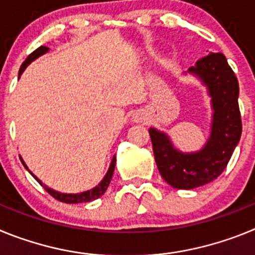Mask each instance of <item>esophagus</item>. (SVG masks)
Here are the masks:
<instances>
[{
	"label": "esophagus",
	"mask_w": 255,
	"mask_h": 255,
	"mask_svg": "<svg viewBox=\"0 0 255 255\" xmlns=\"http://www.w3.org/2000/svg\"><path fill=\"white\" fill-rule=\"evenodd\" d=\"M132 121H135V123H145V121H147V117L144 116L143 112H135V114L132 115Z\"/></svg>",
	"instance_id": "obj_1"
}]
</instances>
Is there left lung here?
Segmentation results:
<instances>
[{
    "mask_svg": "<svg viewBox=\"0 0 255 255\" xmlns=\"http://www.w3.org/2000/svg\"><path fill=\"white\" fill-rule=\"evenodd\" d=\"M188 73L197 76L211 97V134L197 152L175 148L168 134L150 128L155 163L161 176L176 189H194L206 185L226 168L242 136L239 110V83L222 53L209 52L199 58Z\"/></svg>",
    "mask_w": 255,
    "mask_h": 255,
    "instance_id": "left-lung-1",
    "label": "left lung"
}]
</instances>
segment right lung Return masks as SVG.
Masks as SVG:
<instances>
[{
    "label": "right lung",
    "mask_w": 255,
    "mask_h": 255,
    "mask_svg": "<svg viewBox=\"0 0 255 255\" xmlns=\"http://www.w3.org/2000/svg\"><path fill=\"white\" fill-rule=\"evenodd\" d=\"M49 51L48 47L46 46H40L39 48L35 49L34 52H31L30 55L26 57V60L22 62L21 67H20L19 70V78L20 75L22 74V71L26 69V66H28L29 64H31L33 61L37 60L38 57H40L42 55H44V53H47V52ZM20 159H21L22 164H24V167L26 168V170L30 172V175L33 177H34L35 180H37L38 182H39L40 185L43 186L44 189H46L47 191H48L49 194L52 195V197L55 198V199L60 200V202H64V203H69V204H76V203H88V202H92V200H96L98 199L100 197H102L103 194H105V191L107 190L108 185H110V182H111V179H112V175H114V171H115V164H116V157L114 155V158H112L111 161V164H110V167H108V171L107 173L105 175V177L102 179V181L98 184L97 186H94L93 189H91V190H87V191H83V193H76V194H67V193H60V191H56L53 190V189L48 188L47 185H44L43 182L40 181L39 179H38L37 176H35L34 173L31 172L30 170L28 168V166L25 164V162H24V159L20 157Z\"/></svg>",
    "instance_id": "right-lung-1"
}]
</instances>
